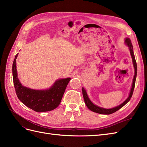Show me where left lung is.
Segmentation results:
<instances>
[{
	"instance_id": "obj_1",
	"label": "left lung",
	"mask_w": 147,
	"mask_h": 147,
	"mask_svg": "<svg viewBox=\"0 0 147 147\" xmlns=\"http://www.w3.org/2000/svg\"><path fill=\"white\" fill-rule=\"evenodd\" d=\"M124 43H125L126 45L129 47V51H130V54H131L132 59L133 66H134V78H133L132 84L131 88V90L129 92V96L120 105L115 107L112 108V109H105V108L100 107H99V106H97V105L93 104L92 102L90 99V98H89L85 89H84V88H82V92H83V96L84 102H85V104L87 106V107L90 110L92 111V112L99 113V114H104V115L112 114L115 112H117V110H118L119 109L123 107L124 105H125L127 103V102L130 100V99L131 98V97L133 94V91H134V89L135 87L136 80L137 72V67L136 61L134 54V51H133V47H132L131 40L127 37L125 38V41H124Z\"/></svg>"
}]
</instances>
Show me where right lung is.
<instances>
[{
	"label": "right lung",
	"instance_id": "add662e5",
	"mask_svg": "<svg viewBox=\"0 0 147 147\" xmlns=\"http://www.w3.org/2000/svg\"><path fill=\"white\" fill-rule=\"evenodd\" d=\"M17 53L12 66L13 80L16 94L21 102L28 107L37 112H48L55 109L60 104L65 88L71 78L58 79L47 90H34L22 85L18 78L16 59Z\"/></svg>",
	"mask_w": 147,
	"mask_h": 147
}]
</instances>
